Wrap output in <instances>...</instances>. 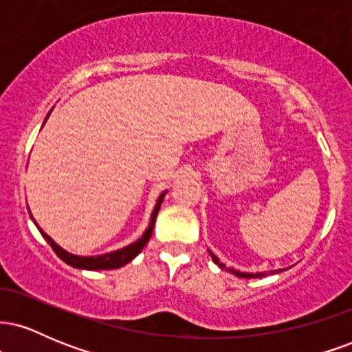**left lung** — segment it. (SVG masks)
I'll list each match as a JSON object with an SVG mask.
<instances>
[{
  "mask_svg": "<svg viewBox=\"0 0 352 352\" xmlns=\"http://www.w3.org/2000/svg\"><path fill=\"white\" fill-rule=\"evenodd\" d=\"M208 253H210V256H212V260L215 261V263L220 266L221 270H225V272L235 274V276H238V278H261V276H266L265 272H261V273H245V272H238V270H235V268H227V265L220 263V260H218V258L212 252H210V250H208ZM280 272H283V270H274V272H270V274L280 273Z\"/></svg>",
  "mask_w": 352,
  "mask_h": 352,
  "instance_id": "1",
  "label": "left lung"
}]
</instances>
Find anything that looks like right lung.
<instances>
[{"mask_svg":"<svg viewBox=\"0 0 352 352\" xmlns=\"http://www.w3.org/2000/svg\"><path fill=\"white\" fill-rule=\"evenodd\" d=\"M50 114H51V112H50ZM50 114H47V117H50ZM47 117H46V120H47ZM165 193H167V192L160 193L159 200H157L155 207H153L148 228L145 230L144 235L140 236L139 240L134 241V243H131L129 246H124V248L116 250V252H111V253H106V254H98V256H79V254H72L69 252H66V250L60 248V246L56 243V241L52 240L50 235H47V233H44L43 230L39 228V225L36 223L33 217H31V218H33L36 227H38L39 232H41L44 240H46L47 243L51 245V248L54 250V253L58 254V256L64 261V263H67L69 266H74V268H79V270H94V272H96V270H116V268H120V266L127 265L129 261L134 260L137 254L142 252V248L145 245H147V241L151 240L153 225H155L157 213H159L160 205H162Z\"/></svg>","mask_w":352,"mask_h":352,"instance_id":"add662e5","label":"right lung"}]
</instances>
